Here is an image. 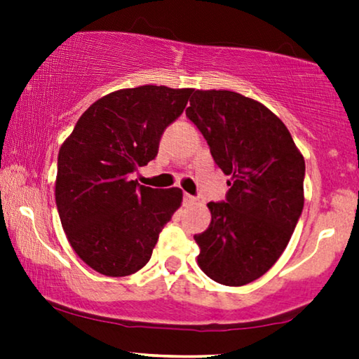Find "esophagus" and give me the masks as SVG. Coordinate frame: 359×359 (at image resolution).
Wrapping results in <instances>:
<instances>
[{
  "label": "esophagus",
  "mask_w": 359,
  "mask_h": 359,
  "mask_svg": "<svg viewBox=\"0 0 359 359\" xmlns=\"http://www.w3.org/2000/svg\"><path fill=\"white\" fill-rule=\"evenodd\" d=\"M183 199H184V204H193V203H196L194 196H191V194H188V193H184Z\"/></svg>",
  "instance_id": "1"
}]
</instances>
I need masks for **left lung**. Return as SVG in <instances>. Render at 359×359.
Segmentation results:
<instances>
[{"label":"left lung","mask_w":359,"mask_h":359,"mask_svg":"<svg viewBox=\"0 0 359 359\" xmlns=\"http://www.w3.org/2000/svg\"><path fill=\"white\" fill-rule=\"evenodd\" d=\"M186 116L230 176L225 203H209L194 235L198 264L215 283L245 286L287 247L304 208V156L287 127L262 102L229 90H196Z\"/></svg>","instance_id":"obj_1"}]
</instances>
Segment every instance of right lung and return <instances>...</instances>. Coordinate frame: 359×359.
<instances>
[{"mask_svg": "<svg viewBox=\"0 0 359 359\" xmlns=\"http://www.w3.org/2000/svg\"><path fill=\"white\" fill-rule=\"evenodd\" d=\"M191 93L155 85L112 91L83 112L62 144L58 215L72 248L95 271L121 278L144 268L181 205L180 188H147L130 175L155 158Z\"/></svg>", "mask_w": 359, "mask_h": 359, "instance_id": "right-lung-1", "label": "right lung"}]
</instances>
